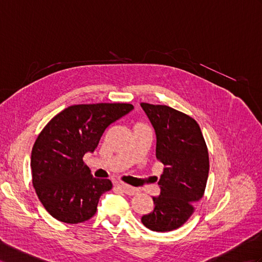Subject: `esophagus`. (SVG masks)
Listing matches in <instances>:
<instances>
[{
	"label": "esophagus",
	"instance_id": "1",
	"mask_svg": "<svg viewBox=\"0 0 262 262\" xmlns=\"http://www.w3.org/2000/svg\"><path fill=\"white\" fill-rule=\"evenodd\" d=\"M116 186L118 187V188L122 189L125 193H127V195H135V193L137 192V189H136V188H134V187L126 185V184H124V183H117Z\"/></svg>",
	"mask_w": 262,
	"mask_h": 262
}]
</instances>
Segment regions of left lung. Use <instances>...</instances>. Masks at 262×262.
Listing matches in <instances>:
<instances>
[{
    "mask_svg": "<svg viewBox=\"0 0 262 262\" xmlns=\"http://www.w3.org/2000/svg\"><path fill=\"white\" fill-rule=\"evenodd\" d=\"M156 133V157L165 166L154 197L155 208L142 217L143 225L157 232L182 227L204 196L209 155L198 123L187 114L166 105L142 103Z\"/></svg>",
    "mask_w": 262,
    "mask_h": 262,
    "instance_id": "1",
    "label": "left lung"
}]
</instances>
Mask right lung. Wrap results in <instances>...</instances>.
<instances>
[{"label":"right lung","mask_w":262,"mask_h":262,"mask_svg":"<svg viewBox=\"0 0 262 262\" xmlns=\"http://www.w3.org/2000/svg\"><path fill=\"white\" fill-rule=\"evenodd\" d=\"M133 110L127 103L72 105L38 134L32 148V182L52 217L79 224L96 213L99 197L113 184L93 177L83 157L95 150L107 127Z\"/></svg>","instance_id":"right-lung-1"}]
</instances>
